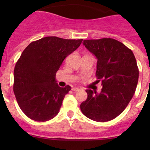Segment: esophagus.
I'll list each match as a JSON object with an SVG mask.
<instances>
[{
	"label": "esophagus",
	"instance_id": "esophagus-1",
	"mask_svg": "<svg viewBox=\"0 0 150 150\" xmlns=\"http://www.w3.org/2000/svg\"><path fill=\"white\" fill-rule=\"evenodd\" d=\"M72 90L73 91H78L80 90V88H78L77 87H72Z\"/></svg>",
	"mask_w": 150,
	"mask_h": 150
}]
</instances>
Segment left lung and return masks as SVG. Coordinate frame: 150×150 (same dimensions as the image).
Listing matches in <instances>:
<instances>
[{
	"label": "left lung",
	"instance_id": "8db88e82",
	"mask_svg": "<svg viewBox=\"0 0 150 150\" xmlns=\"http://www.w3.org/2000/svg\"><path fill=\"white\" fill-rule=\"evenodd\" d=\"M83 45L97 59L96 76L102 88L99 93L86 90L88 97L81 110L91 120L110 121L124 111L135 93L139 79L137 60L130 48L113 38L85 40Z\"/></svg>",
	"mask_w": 150,
	"mask_h": 150
}]
</instances>
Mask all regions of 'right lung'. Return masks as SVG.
Instances as JSON below:
<instances>
[{
	"instance_id": "1",
	"label": "right lung",
	"mask_w": 150,
	"mask_h": 150,
	"mask_svg": "<svg viewBox=\"0 0 150 150\" xmlns=\"http://www.w3.org/2000/svg\"><path fill=\"white\" fill-rule=\"evenodd\" d=\"M82 40L45 37L30 43L22 53L13 71V88L19 107L29 118L45 122L58 114L71 87H59L56 73Z\"/></svg>"
}]
</instances>
